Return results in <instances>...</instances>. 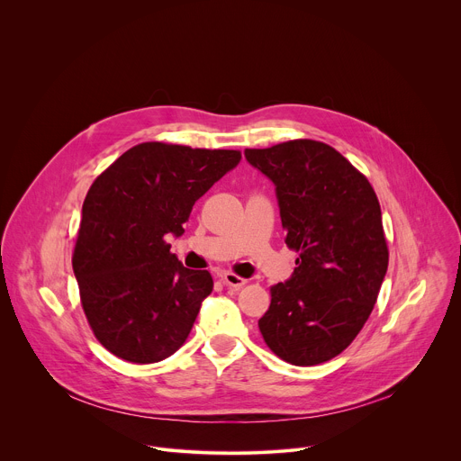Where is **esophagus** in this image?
I'll return each mask as SVG.
<instances>
[{
	"mask_svg": "<svg viewBox=\"0 0 461 461\" xmlns=\"http://www.w3.org/2000/svg\"><path fill=\"white\" fill-rule=\"evenodd\" d=\"M221 277H222V281H224V285H226V286L235 288V290L242 288V286L248 283L244 277H239V276H237V274H233V272H224Z\"/></svg>",
	"mask_w": 461,
	"mask_h": 461,
	"instance_id": "34e87169",
	"label": "esophagus"
}]
</instances>
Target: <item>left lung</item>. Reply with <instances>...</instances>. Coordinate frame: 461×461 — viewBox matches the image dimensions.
Instances as JSON below:
<instances>
[{
    "instance_id": "8db88e82",
    "label": "left lung",
    "mask_w": 461,
    "mask_h": 461,
    "mask_svg": "<svg viewBox=\"0 0 461 461\" xmlns=\"http://www.w3.org/2000/svg\"><path fill=\"white\" fill-rule=\"evenodd\" d=\"M274 184L292 279L270 288L258 330L283 361L312 366L339 356L361 332L388 268L381 208L368 178L317 140L246 149Z\"/></svg>"
}]
</instances>
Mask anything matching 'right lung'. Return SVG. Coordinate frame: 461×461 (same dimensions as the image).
Masks as SVG:
<instances>
[{"label":"right lung","mask_w":461,"mask_h":461,"mask_svg":"<svg viewBox=\"0 0 461 461\" xmlns=\"http://www.w3.org/2000/svg\"><path fill=\"white\" fill-rule=\"evenodd\" d=\"M239 160L235 149L144 142L89 187L73 270L91 330L116 357L158 363L187 339L213 279L184 268L166 237L184 233L193 204Z\"/></svg>","instance_id":"obj_1"}]
</instances>
